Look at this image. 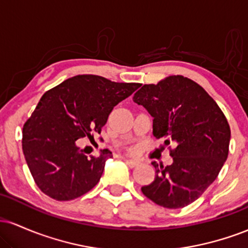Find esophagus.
<instances>
[{
	"instance_id": "34e87169",
	"label": "esophagus",
	"mask_w": 248,
	"mask_h": 248,
	"mask_svg": "<svg viewBox=\"0 0 248 248\" xmlns=\"http://www.w3.org/2000/svg\"><path fill=\"white\" fill-rule=\"evenodd\" d=\"M124 162L129 166L130 168H135L138 166H140V162L136 161V160H130V158H124Z\"/></svg>"
}]
</instances>
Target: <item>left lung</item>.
<instances>
[{"label": "left lung", "mask_w": 248, "mask_h": 248, "mask_svg": "<svg viewBox=\"0 0 248 248\" xmlns=\"http://www.w3.org/2000/svg\"><path fill=\"white\" fill-rule=\"evenodd\" d=\"M133 100L153 116V135L163 139L172 157L171 166L153 162L156 177L142 192L167 209L193 203L217 178L229 155L226 116L201 85L183 76L143 85Z\"/></svg>", "instance_id": "left-lung-1"}]
</instances>
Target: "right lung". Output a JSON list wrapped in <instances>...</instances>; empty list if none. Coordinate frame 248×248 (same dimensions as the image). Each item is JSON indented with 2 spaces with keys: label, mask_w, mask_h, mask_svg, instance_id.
I'll return each instance as SVG.
<instances>
[{
  "label": "right lung",
  "mask_w": 248,
  "mask_h": 248,
  "mask_svg": "<svg viewBox=\"0 0 248 248\" xmlns=\"http://www.w3.org/2000/svg\"><path fill=\"white\" fill-rule=\"evenodd\" d=\"M140 86L80 75L43 94L22 138L25 161L42 192L59 202L71 201L98 184L112 153L105 149L98 157H87L77 140L100 134L114 106Z\"/></svg>",
  "instance_id": "obj_1"
}]
</instances>
